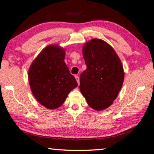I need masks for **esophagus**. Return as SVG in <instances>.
Wrapping results in <instances>:
<instances>
[{"label": "esophagus", "instance_id": "esophagus-1", "mask_svg": "<svg viewBox=\"0 0 154 154\" xmlns=\"http://www.w3.org/2000/svg\"><path fill=\"white\" fill-rule=\"evenodd\" d=\"M75 79H76V80H77L78 84H79V76H77V75H75Z\"/></svg>", "mask_w": 154, "mask_h": 154}]
</instances>
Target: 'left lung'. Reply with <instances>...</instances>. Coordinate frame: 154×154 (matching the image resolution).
I'll return each instance as SVG.
<instances>
[{
  "instance_id": "left-lung-1",
  "label": "left lung",
  "mask_w": 154,
  "mask_h": 154,
  "mask_svg": "<svg viewBox=\"0 0 154 154\" xmlns=\"http://www.w3.org/2000/svg\"><path fill=\"white\" fill-rule=\"evenodd\" d=\"M83 56L87 69L80 75V90L90 106L103 110L113 103L122 87L121 60L107 43L98 38L85 44Z\"/></svg>"
}]
</instances>
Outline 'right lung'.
<instances>
[{
    "mask_svg": "<svg viewBox=\"0 0 154 154\" xmlns=\"http://www.w3.org/2000/svg\"><path fill=\"white\" fill-rule=\"evenodd\" d=\"M65 51L49 45L38 54L28 71V80L36 100L49 109L60 106L77 81L64 62Z\"/></svg>",
    "mask_w": 154,
    "mask_h": 154,
    "instance_id": "right-lung-1",
    "label": "right lung"
}]
</instances>
